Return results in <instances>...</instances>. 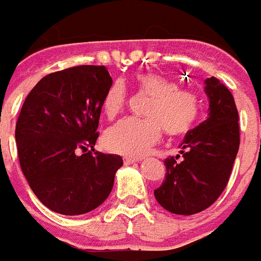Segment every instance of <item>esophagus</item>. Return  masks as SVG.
<instances>
[{
    "label": "esophagus",
    "mask_w": 261,
    "mask_h": 261,
    "mask_svg": "<svg viewBox=\"0 0 261 261\" xmlns=\"http://www.w3.org/2000/svg\"><path fill=\"white\" fill-rule=\"evenodd\" d=\"M136 162H141V158H133V156H125L124 158V165H131Z\"/></svg>",
    "instance_id": "34e87169"
}]
</instances>
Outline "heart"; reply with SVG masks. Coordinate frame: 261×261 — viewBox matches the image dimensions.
<instances>
[{"instance_id": "1", "label": "heart", "mask_w": 261, "mask_h": 261, "mask_svg": "<svg viewBox=\"0 0 261 261\" xmlns=\"http://www.w3.org/2000/svg\"><path fill=\"white\" fill-rule=\"evenodd\" d=\"M133 87L137 94L149 96L142 108L145 117H128L112 125L103 141L108 149L128 156H142L162 137L182 136L194 127L202 109V101L192 88H181L178 83L159 73H140ZM128 92L123 82L112 83L105 92L102 109L109 119L124 111Z\"/></svg>"}]
</instances>
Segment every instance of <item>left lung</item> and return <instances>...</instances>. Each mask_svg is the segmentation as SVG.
Masks as SVG:
<instances>
[{"instance_id": "1", "label": "left lung", "mask_w": 261, "mask_h": 261, "mask_svg": "<svg viewBox=\"0 0 261 261\" xmlns=\"http://www.w3.org/2000/svg\"><path fill=\"white\" fill-rule=\"evenodd\" d=\"M204 83L210 101L207 119L187 133L181 155L165 160L166 179L155 190L160 206L174 214L199 213L219 199L239 149V116L232 94L216 77Z\"/></svg>"}]
</instances>
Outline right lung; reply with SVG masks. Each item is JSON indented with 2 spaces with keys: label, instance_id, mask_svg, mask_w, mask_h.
<instances>
[{
  "label": "right lung",
  "instance_id": "right-lung-1",
  "mask_svg": "<svg viewBox=\"0 0 261 261\" xmlns=\"http://www.w3.org/2000/svg\"><path fill=\"white\" fill-rule=\"evenodd\" d=\"M111 84L105 66L69 67L42 77L23 102L15 130L20 169L41 203L57 213L96 209L123 166L119 155L94 149Z\"/></svg>",
  "mask_w": 261,
  "mask_h": 261
}]
</instances>
